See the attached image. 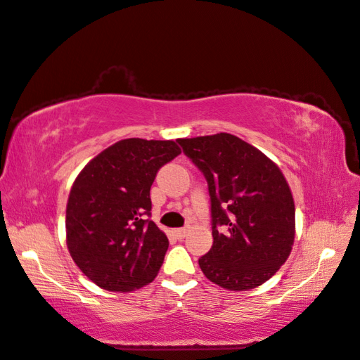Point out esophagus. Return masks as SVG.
<instances>
[{
    "label": "esophagus",
    "mask_w": 360,
    "mask_h": 360,
    "mask_svg": "<svg viewBox=\"0 0 360 360\" xmlns=\"http://www.w3.org/2000/svg\"><path fill=\"white\" fill-rule=\"evenodd\" d=\"M188 231H190V227H181V229H176V231H174L176 238H178V240H184L186 236H187V233H188Z\"/></svg>",
    "instance_id": "esophagus-1"
}]
</instances>
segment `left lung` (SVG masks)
I'll list each match as a JSON object with an SVG mask.
<instances>
[{"mask_svg":"<svg viewBox=\"0 0 360 360\" xmlns=\"http://www.w3.org/2000/svg\"><path fill=\"white\" fill-rule=\"evenodd\" d=\"M209 186L213 244L201 271L229 290L254 289L286 262L295 236V205L280 168L229 133L178 139Z\"/></svg>","mask_w":360,"mask_h":360,"instance_id":"8db88e82","label":"left lung"}]
</instances>
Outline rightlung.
<instances>
[{
	"instance_id": "obj_1",
	"label": "right lung",
	"mask_w": 360,
	"mask_h": 360,
	"mask_svg": "<svg viewBox=\"0 0 360 360\" xmlns=\"http://www.w3.org/2000/svg\"><path fill=\"white\" fill-rule=\"evenodd\" d=\"M181 153L173 141H119L75 178L66 205V244L97 286L129 292L155 280L168 238L150 219L158 170Z\"/></svg>"
}]
</instances>
